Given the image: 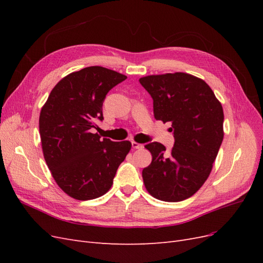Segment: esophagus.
<instances>
[{"instance_id": "1", "label": "esophagus", "mask_w": 263, "mask_h": 263, "mask_svg": "<svg viewBox=\"0 0 263 263\" xmlns=\"http://www.w3.org/2000/svg\"><path fill=\"white\" fill-rule=\"evenodd\" d=\"M132 147H133L134 149H141L144 146L138 144V142H136V141H133V142H132Z\"/></svg>"}]
</instances>
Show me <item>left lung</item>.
<instances>
[{
    "label": "left lung",
    "instance_id": "1",
    "mask_svg": "<svg viewBox=\"0 0 263 263\" xmlns=\"http://www.w3.org/2000/svg\"><path fill=\"white\" fill-rule=\"evenodd\" d=\"M140 84L154 100L157 121L170 122L174 145H146L153 161L142 170L148 192L164 202L192 196L208 180L224 138V112L209 84L183 72L148 76Z\"/></svg>",
    "mask_w": 263,
    "mask_h": 263
}]
</instances>
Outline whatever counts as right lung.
I'll list each match as a JSON object with an SVG mask.
<instances>
[{
	"instance_id": "right-lung-1",
	"label": "right lung",
	"mask_w": 263,
	"mask_h": 263,
	"mask_svg": "<svg viewBox=\"0 0 263 263\" xmlns=\"http://www.w3.org/2000/svg\"><path fill=\"white\" fill-rule=\"evenodd\" d=\"M127 77L103 67L68 74L50 92L39 116L43 153L63 192L80 201L104 195L129 153L128 141H112L93 134L103 121L106 94Z\"/></svg>"
}]
</instances>
